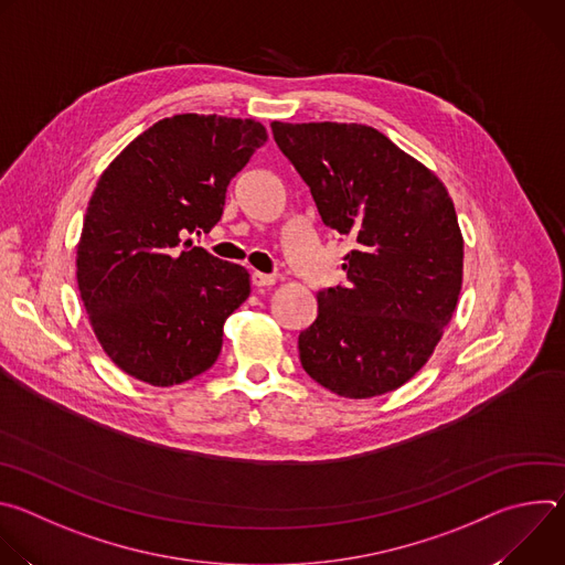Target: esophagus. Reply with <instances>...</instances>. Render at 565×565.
<instances>
[{
    "instance_id": "1",
    "label": "esophagus",
    "mask_w": 565,
    "mask_h": 565,
    "mask_svg": "<svg viewBox=\"0 0 565 565\" xmlns=\"http://www.w3.org/2000/svg\"><path fill=\"white\" fill-rule=\"evenodd\" d=\"M277 281V277L275 275H264V273H253V284L257 286V288H270L273 284Z\"/></svg>"
}]
</instances>
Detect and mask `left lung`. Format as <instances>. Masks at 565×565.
<instances>
[{"label": "left lung", "instance_id": "1", "mask_svg": "<svg viewBox=\"0 0 565 565\" xmlns=\"http://www.w3.org/2000/svg\"><path fill=\"white\" fill-rule=\"evenodd\" d=\"M324 225L355 241L349 284L319 290L299 333L303 371L344 397L412 380L449 324L462 284V234L434 172L384 134L347 122H273Z\"/></svg>", "mask_w": 565, "mask_h": 565}]
</instances>
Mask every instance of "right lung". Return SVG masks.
Segmentation results:
<instances>
[{"instance_id": "right-lung-1", "label": "right lung", "mask_w": 565, "mask_h": 565, "mask_svg": "<svg viewBox=\"0 0 565 565\" xmlns=\"http://www.w3.org/2000/svg\"><path fill=\"white\" fill-rule=\"evenodd\" d=\"M266 138L255 120L181 114L103 172L77 244V288L105 353L136 380L172 386L216 362L250 275L192 244L179 253V234L216 225L230 181Z\"/></svg>"}]
</instances>
